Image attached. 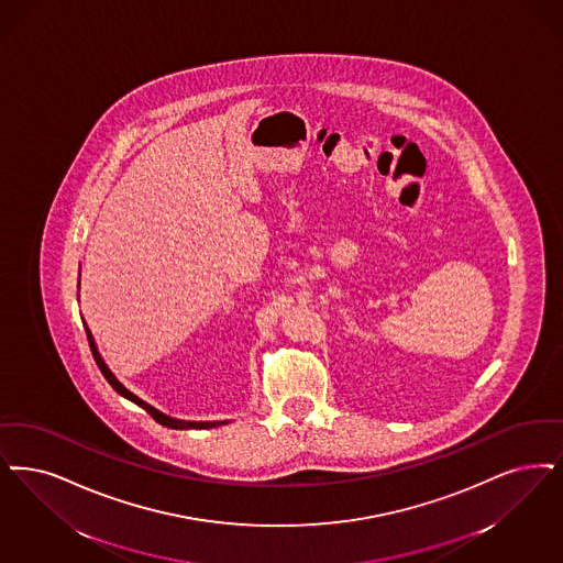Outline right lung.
<instances>
[{
  "mask_svg": "<svg viewBox=\"0 0 563 563\" xmlns=\"http://www.w3.org/2000/svg\"><path fill=\"white\" fill-rule=\"evenodd\" d=\"M86 333H88V341H90L91 354H93V361L98 364V368H100V373L104 375V379L113 385L114 391L119 394V396H123V398H128L130 402H134V405L140 406V408H144L157 423L161 426H165V428L172 429H207V428H218V426H225L228 421H180V419H172V417H167V415H163L161 410H157L155 406L146 405L144 400H140L137 396H134L128 387H123L121 383L117 382V377H114L113 373L109 371V366L104 364L102 361V356L98 354V347H96V343H93V338H91L90 329L86 327Z\"/></svg>",
  "mask_w": 563,
  "mask_h": 563,
  "instance_id": "add662e5",
  "label": "right lung"
}]
</instances>
